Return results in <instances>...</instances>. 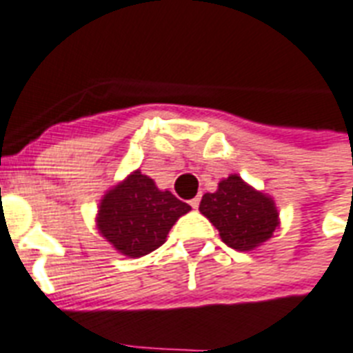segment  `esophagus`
<instances>
[{
    "label": "esophagus",
    "instance_id": "obj_1",
    "mask_svg": "<svg viewBox=\"0 0 353 353\" xmlns=\"http://www.w3.org/2000/svg\"><path fill=\"white\" fill-rule=\"evenodd\" d=\"M199 201H201V197H199V196L194 197V199H190V206H192V208H197V206H199Z\"/></svg>",
    "mask_w": 353,
    "mask_h": 353
}]
</instances>
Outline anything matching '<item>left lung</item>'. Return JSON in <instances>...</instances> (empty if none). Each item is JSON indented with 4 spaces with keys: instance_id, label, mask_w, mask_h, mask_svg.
I'll return each mask as SVG.
<instances>
[{
    "instance_id": "8db88e82",
    "label": "left lung",
    "mask_w": 353,
    "mask_h": 353,
    "mask_svg": "<svg viewBox=\"0 0 353 353\" xmlns=\"http://www.w3.org/2000/svg\"><path fill=\"white\" fill-rule=\"evenodd\" d=\"M199 212L219 230L223 243L234 250H254L268 241L279 226L274 199L252 188L237 174L219 181L216 192L205 194Z\"/></svg>"
}]
</instances>
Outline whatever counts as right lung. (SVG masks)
<instances>
[{
	"label": "right lung",
	"mask_w": 353,
	"mask_h": 353,
	"mask_svg": "<svg viewBox=\"0 0 353 353\" xmlns=\"http://www.w3.org/2000/svg\"><path fill=\"white\" fill-rule=\"evenodd\" d=\"M190 210V205L136 170L103 196L96 226L119 254L141 257L167 241L172 226Z\"/></svg>",
	"instance_id": "obj_1"
}]
</instances>
